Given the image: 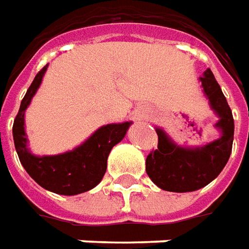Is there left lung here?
Segmentation results:
<instances>
[{
	"mask_svg": "<svg viewBox=\"0 0 249 249\" xmlns=\"http://www.w3.org/2000/svg\"><path fill=\"white\" fill-rule=\"evenodd\" d=\"M203 92L218 116L215 128L221 136L200 147L176 144L166 132L157 128L158 148L148 154L146 172L151 181L169 192H192L217 178L228 163L233 146L234 121L231 107L213 72L207 69L199 77Z\"/></svg>",
	"mask_w": 249,
	"mask_h": 249,
	"instance_id": "8db88e82",
	"label": "left lung"
}]
</instances>
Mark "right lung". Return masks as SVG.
Returning a JSON list of instances; mask_svg holds the SVG:
<instances>
[{"label": "right lung", "instance_id": "1", "mask_svg": "<svg viewBox=\"0 0 249 249\" xmlns=\"http://www.w3.org/2000/svg\"><path fill=\"white\" fill-rule=\"evenodd\" d=\"M47 65L36 73L30 89L21 101L13 123V140L21 165L42 188L58 195H79L96 187L107 167V157L111 148L120 143L132 124H107L96 129L83 144L72 151L57 155H34L27 147L24 114L32 96L39 89Z\"/></svg>", "mask_w": 249, "mask_h": 249}]
</instances>
